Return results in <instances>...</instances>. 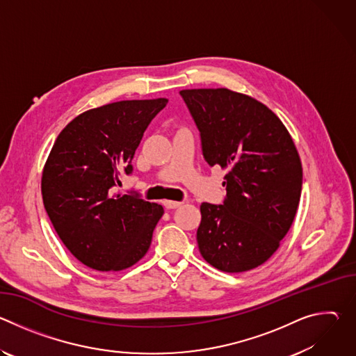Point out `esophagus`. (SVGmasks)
Segmentation results:
<instances>
[{
  "label": "esophagus",
  "mask_w": 356,
  "mask_h": 356,
  "mask_svg": "<svg viewBox=\"0 0 356 356\" xmlns=\"http://www.w3.org/2000/svg\"><path fill=\"white\" fill-rule=\"evenodd\" d=\"M183 204L181 201H172V200H165L163 201V206L168 209V210H172V209H177Z\"/></svg>",
  "instance_id": "34e87169"
}]
</instances>
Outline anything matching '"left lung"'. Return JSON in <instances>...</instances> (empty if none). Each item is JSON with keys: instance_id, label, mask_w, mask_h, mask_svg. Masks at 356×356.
<instances>
[{"instance_id": "8db88e82", "label": "left lung", "mask_w": 356, "mask_h": 356, "mask_svg": "<svg viewBox=\"0 0 356 356\" xmlns=\"http://www.w3.org/2000/svg\"><path fill=\"white\" fill-rule=\"evenodd\" d=\"M180 95L206 162L228 169L222 204L200 206L201 257L228 273L255 269L279 248L298 207L302 169L291 136L266 106L241 92L188 88Z\"/></svg>"}]
</instances>
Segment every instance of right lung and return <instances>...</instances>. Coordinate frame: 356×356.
I'll list each match as a JSON object with an SVG mask.
<instances>
[{
  "label": "right lung",
  "instance_id": "obj_1",
  "mask_svg": "<svg viewBox=\"0 0 356 356\" xmlns=\"http://www.w3.org/2000/svg\"><path fill=\"white\" fill-rule=\"evenodd\" d=\"M168 98L125 99L88 110L59 134L42 175L44 210L66 248L86 266L122 270L147 252L163 207L120 194L121 175Z\"/></svg>",
  "mask_w": 356,
  "mask_h": 356
}]
</instances>
